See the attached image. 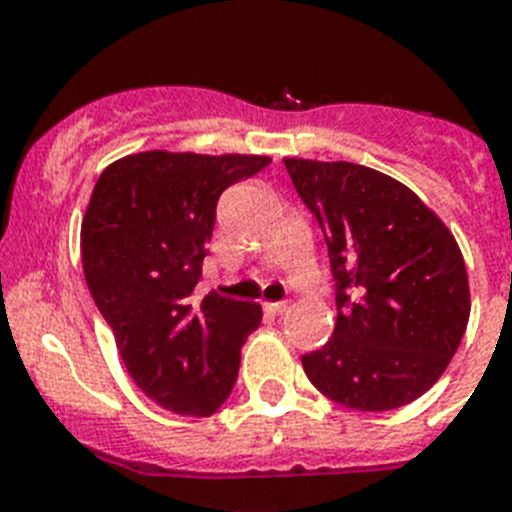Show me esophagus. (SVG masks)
<instances>
[{"label":"esophagus","mask_w":512,"mask_h":512,"mask_svg":"<svg viewBox=\"0 0 512 512\" xmlns=\"http://www.w3.org/2000/svg\"><path fill=\"white\" fill-rule=\"evenodd\" d=\"M262 308H265L270 315L288 313V303H262Z\"/></svg>","instance_id":"obj_1"}]
</instances>
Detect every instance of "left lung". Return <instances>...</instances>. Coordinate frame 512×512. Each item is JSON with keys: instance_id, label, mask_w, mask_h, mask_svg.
<instances>
[{"instance_id": "obj_1", "label": "left lung", "mask_w": 512, "mask_h": 512, "mask_svg": "<svg viewBox=\"0 0 512 512\" xmlns=\"http://www.w3.org/2000/svg\"><path fill=\"white\" fill-rule=\"evenodd\" d=\"M283 161L326 234L338 288L333 338L303 356L305 374L348 409L404 407L437 384L470 321L455 234L381 171L351 161Z\"/></svg>"}]
</instances>
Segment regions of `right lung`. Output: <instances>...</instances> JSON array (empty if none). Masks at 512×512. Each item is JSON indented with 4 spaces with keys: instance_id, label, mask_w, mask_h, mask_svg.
Returning <instances> with one entry per match:
<instances>
[{
    "instance_id": "add662e5",
    "label": "right lung",
    "mask_w": 512,
    "mask_h": 512,
    "mask_svg": "<svg viewBox=\"0 0 512 512\" xmlns=\"http://www.w3.org/2000/svg\"><path fill=\"white\" fill-rule=\"evenodd\" d=\"M270 164L257 154L141 151L113 161L80 227L85 283L133 384L166 412L209 417L232 391L262 308L194 288L217 199Z\"/></svg>"
}]
</instances>
